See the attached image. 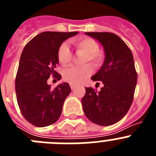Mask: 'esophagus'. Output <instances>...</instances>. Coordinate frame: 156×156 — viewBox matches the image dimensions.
Here are the masks:
<instances>
[{"instance_id": "34e87169", "label": "esophagus", "mask_w": 156, "mask_h": 156, "mask_svg": "<svg viewBox=\"0 0 156 156\" xmlns=\"http://www.w3.org/2000/svg\"><path fill=\"white\" fill-rule=\"evenodd\" d=\"M76 85L74 84V83H70V87H71L72 90H73V89H74V88L76 87Z\"/></svg>"}]
</instances>
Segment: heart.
<instances>
[{"label": "heart", "mask_w": 156, "mask_h": 156, "mask_svg": "<svg viewBox=\"0 0 156 156\" xmlns=\"http://www.w3.org/2000/svg\"><path fill=\"white\" fill-rule=\"evenodd\" d=\"M76 50L78 52L85 54L82 63L85 64L82 66H71L63 70V79L70 83L78 84L86 80L91 75L93 68L90 62L94 67H98L104 61V53L99 50L98 43L89 37L73 41ZM73 58V53L69 45L66 43H62L58 50V60L62 65L66 66L70 63Z\"/></svg>", "instance_id": "1"}]
</instances>
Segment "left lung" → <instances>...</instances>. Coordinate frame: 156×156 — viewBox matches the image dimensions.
I'll return each instance as SVG.
<instances>
[{
	"mask_svg": "<svg viewBox=\"0 0 156 156\" xmlns=\"http://www.w3.org/2000/svg\"><path fill=\"white\" fill-rule=\"evenodd\" d=\"M86 34L102 44L105 58L99 71L91 77L94 81H101L104 87L100 91L85 87L83 109L92 122L110 126L125 116L133 102L137 80L133 54L126 43L112 33Z\"/></svg>",
	"mask_w": 156,
	"mask_h": 156,
	"instance_id": "1",
	"label": "left lung"
}]
</instances>
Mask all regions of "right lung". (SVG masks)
Listing matches in <instances>:
<instances>
[{"label": "right lung", "instance_id": "right-lung-1", "mask_svg": "<svg viewBox=\"0 0 156 156\" xmlns=\"http://www.w3.org/2000/svg\"><path fill=\"white\" fill-rule=\"evenodd\" d=\"M77 34L43 32L29 41L22 52L16 77V98L23 117L34 126H50L61 115L71 88L62 83L51 89L48 80L50 76L61 80L55 70L58 64V50L63 41Z\"/></svg>", "mask_w": 156, "mask_h": 156}]
</instances>
